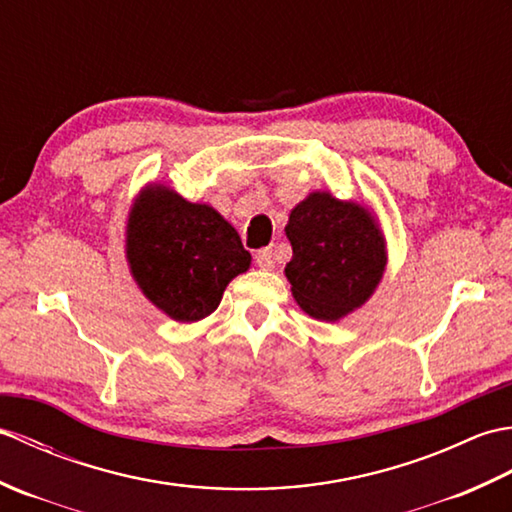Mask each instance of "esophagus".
<instances>
[{
	"label": "esophagus",
	"instance_id": "esophagus-1",
	"mask_svg": "<svg viewBox=\"0 0 512 512\" xmlns=\"http://www.w3.org/2000/svg\"><path fill=\"white\" fill-rule=\"evenodd\" d=\"M255 264L262 270H273L275 268V257H273V248H262L257 250L255 255Z\"/></svg>",
	"mask_w": 512,
	"mask_h": 512
}]
</instances>
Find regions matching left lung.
I'll list each match as a JSON object with an SVG mask.
<instances>
[{"instance_id": "8db88e82", "label": "left lung", "mask_w": 512, "mask_h": 512, "mask_svg": "<svg viewBox=\"0 0 512 512\" xmlns=\"http://www.w3.org/2000/svg\"><path fill=\"white\" fill-rule=\"evenodd\" d=\"M286 277L310 317L336 321L363 306L385 270V244L367 209L312 193L290 213Z\"/></svg>"}]
</instances>
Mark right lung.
Returning <instances> with one entry per match:
<instances>
[{
  "instance_id": "obj_1",
  "label": "right lung",
  "mask_w": 512,
  "mask_h": 512,
  "mask_svg": "<svg viewBox=\"0 0 512 512\" xmlns=\"http://www.w3.org/2000/svg\"><path fill=\"white\" fill-rule=\"evenodd\" d=\"M127 259L147 299L187 323L220 306L228 281L250 266V253L220 213L165 187L136 200L127 224Z\"/></svg>"
}]
</instances>
